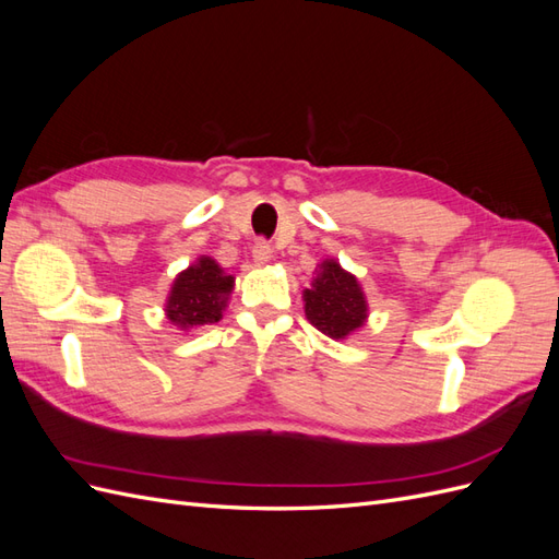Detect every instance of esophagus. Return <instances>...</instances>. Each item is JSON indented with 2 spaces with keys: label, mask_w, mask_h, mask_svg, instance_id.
<instances>
[{
  "label": "esophagus",
  "mask_w": 559,
  "mask_h": 559,
  "mask_svg": "<svg viewBox=\"0 0 559 559\" xmlns=\"http://www.w3.org/2000/svg\"><path fill=\"white\" fill-rule=\"evenodd\" d=\"M251 257H253V263L265 265L273 261V247H270V242H265V240H259L257 245H253Z\"/></svg>",
  "instance_id": "1"
}]
</instances>
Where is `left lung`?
Listing matches in <instances>:
<instances>
[{
    "label": "left lung",
    "instance_id": "obj_1",
    "mask_svg": "<svg viewBox=\"0 0 559 559\" xmlns=\"http://www.w3.org/2000/svg\"><path fill=\"white\" fill-rule=\"evenodd\" d=\"M310 324L333 341H345L368 319V302L361 284L341 263L326 259L319 265L310 289L302 292Z\"/></svg>",
    "mask_w": 559,
    "mask_h": 559
}]
</instances>
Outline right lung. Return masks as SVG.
<instances>
[{
	"instance_id": "add662e5",
	"label": "right lung",
	"mask_w": 559,
	"mask_h": 559,
	"mask_svg": "<svg viewBox=\"0 0 559 559\" xmlns=\"http://www.w3.org/2000/svg\"><path fill=\"white\" fill-rule=\"evenodd\" d=\"M235 277L210 257H200L175 277L165 314L181 331L216 324L224 317Z\"/></svg>"
}]
</instances>
